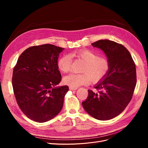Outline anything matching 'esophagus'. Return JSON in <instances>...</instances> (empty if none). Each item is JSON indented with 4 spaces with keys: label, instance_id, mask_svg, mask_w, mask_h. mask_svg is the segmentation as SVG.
<instances>
[{
    "label": "esophagus",
    "instance_id": "34e87169",
    "mask_svg": "<svg viewBox=\"0 0 148 148\" xmlns=\"http://www.w3.org/2000/svg\"><path fill=\"white\" fill-rule=\"evenodd\" d=\"M77 89H78L77 88H73V87H70L69 88V89L71 91H75V90H77Z\"/></svg>",
    "mask_w": 148,
    "mask_h": 148
}]
</instances>
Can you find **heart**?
<instances>
[{
  "mask_svg": "<svg viewBox=\"0 0 148 148\" xmlns=\"http://www.w3.org/2000/svg\"><path fill=\"white\" fill-rule=\"evenodd\" d=\"M85 62L82 69L83 73H70L63 78L64 84L70 87L77 88L83 84H89L91 82L100 81L109 72L110 64L106 58L100 57L96 53L89 50L79 51L73 53ZM71 56L65 54L62 56L57 62L58 69L64 73L70 70Z\"/></svg>",
  "mask_w": 148,
  "mask_h": 148,
  "instance_id": "obj_1",
  "label": "heart"
}]
</instances>
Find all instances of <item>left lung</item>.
Segmentation results:
<instances>
[{"mask_svg":"<svg viewBox=\"0 0 148 148\" xmlns=\"http://www.w3.org/2000/svg\"><path fill=\"white\" fill-rule=\"evenodd\" d=\"M91 45L104 52L110 69L94 86L98 92L88 90L82 105L91 117L108 120L122 113L130 102L136 83V66L130 53L122 44L101 39Z\"/></svg>","mask_w":148,"mask_h":148,"instance_id":"1","label":"left lung"}]
</instances>
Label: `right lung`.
<instances>
[{
  "label": "right lung",
  "instance_id": "add662e5",
  "mask_svg": "<svg viewBox=\"0 0 148 148\" xmlns=\"http://www.w3.org/2000/svg\"><path fill=\"white\" fill-rule=\"evenodd\" d=\"M63 50L52 44L30 47L13 69L12 86L18 105L34 122H47L63 107L69 86H56L61 81L57 62Z\"/></svg>",
  "mask_w": 148,
  "mask_h": 148
}]
</instances>
